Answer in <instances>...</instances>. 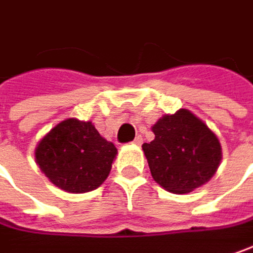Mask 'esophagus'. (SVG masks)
<instances>
[{
	"label": "esophagus",
	"mask_w": 253,
	"mask_h": 253,
	"mask_svg": "<svg viewBox=\"0 0 253 253\" xmlns=\"http://www.w3.org/2000/svg\"><path fill=\"white\" fill-rule=\"evenodd\" d=\"M133 144H135V145H141V144H142V136H139V135H138V136L133 139Z\"/></svg>",
	"instance_id": "34e87169"
}]
</instances>
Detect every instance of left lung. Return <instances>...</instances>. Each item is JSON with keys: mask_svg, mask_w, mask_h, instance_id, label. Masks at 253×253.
I'll return each mask as SVG.
<instances>
[{"mask_svg": "<svg viewBox=\"0 0 253 253\" xmlns=\"http://www.w3.org/2000/svg\"><path fill=\"white\" fill-rule=\"evenodd\" d=\"M155 139L144 144L152 178L173 194H188L208 182L221 162L216 135L188 109L165 115L152 126Z\"/></svg>", "mask_w": 253, "mask_h": 253, "instance_id": "obj_1", "label": "left lung"}]
</instances>
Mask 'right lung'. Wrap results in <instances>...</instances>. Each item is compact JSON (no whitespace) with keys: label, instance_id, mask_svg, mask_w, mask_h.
Segmentation results:
<instances>
[{"label":"right lung","instance_id":"obj_1","mask_svg":"<svg viewBox=\"0 0 253 253\" xmlns=\"http://www.w3.org/2000/svg\"><path fill=\"white\" fill-rule=\"evenodd\" d=\"M117 148L104 139L92 122L64 121L46 133L35 149L37 164L58 188L83 194L107 179Z\"/></svg>","mask_w":253,"mask_h":253}]
</instances>
